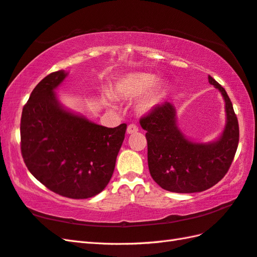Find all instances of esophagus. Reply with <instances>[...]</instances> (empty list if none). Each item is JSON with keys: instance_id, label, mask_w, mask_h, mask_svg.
<instances>
[{"instance_id": "esophagus-1", "label": "esophagus", "mask_w": 257, "mask_h": 257, "mask_svg": "<svg viewBox=\"0 0 257 257\" xmlns=\"http://www.w3.org/2000/svg\"><path fill=\"white\" fill-rule=\"evenodd\" d=\"M138 132V127L136 124H134V123H132V124H129L128 127H127V134H129V135H132V134H136Z\"/></svg>"}]
</instances>
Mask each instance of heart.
<instances>
[{
    "label": "heart",
    "mask_w": 257,
    "mask_h": 257,
    "mask_svg": "<svg viewBox=\"0 0 257 257\" xmlns=\"http://www.w3.org/2000/svg\"><path fill=\"white\" fill-rule=\"evenodd\" d=\"M166 84L161 79H157V76L146 72H133L120 78L114 91L124 99H135L141 96L137 103V110L141 113H148L161 102L165 95ZM108 99L110 98L108 97Z\"/></svg>",
    "instance_id": "1"
}]
</instances>
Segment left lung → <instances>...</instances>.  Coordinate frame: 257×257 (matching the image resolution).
<instances>
[{
  "mask_svg": "<svg viewBox=\"0 0 257 257\" xmlns=\"http://www.w3.org/2000/svg\"><path fill=\"white\" fill-rule=\"evenodd\" d=\"M225 102L226 122L212 143H195L179 128L176 108L166 101L140 119L148 143V166L152 179L162 189L194 193L210 189L230 169L238 146V121L225 89L209 76Z\"/></svg>",
  "mask_w": 257,
  "mask_h": 257,
  "instance_id": "1",
  "label": "left lung"
}]
</instances>
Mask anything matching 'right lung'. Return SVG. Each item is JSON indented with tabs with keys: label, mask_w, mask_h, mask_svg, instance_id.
<instances>
[{
	"label": "right lung",
	"mask_w": 257,
	"mask_h": 257,
	"mask_svg": "<svg viewBox=\"0 0 257 257\" xmlns=\"http://www.w3.org/2000/svg\"><path fill=\"white\" fill-rule=\"evenodd\" d=\"M68 73L47 75L22 111L21 151L25 165L53 192L88 199L110 181L127 124L107 128L65 108L55 89Z\"/></svg>",
	"instance_id": "add662e5"
}]
</instances>
